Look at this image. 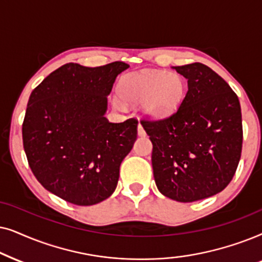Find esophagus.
<instances>
[{
	"instance_id": "esophagus-1",
	"label": "esophagus",
	"mask_w": 262,
	"mask_h": 262,
	"mask_svg": "<svg viewBox=\"0 0 262 262\" xmlns=\"http://www.w3.org/2000/svg\"><path fill=\"white\" fill-rule=\"evenodd\" d=\"M138 134H139V137H145V135H146L145 129L140 123H139V125H138Z\"/></svg>"
}]
</instances>
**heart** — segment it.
<instances>
[{
    "instance_id": "1",
    "label": "heart",
    "mask_w": 262,
    "mask_h": 262,
    "mask_svg": "<svg viewBox=\"0 0 262 262\" xmlns=\"http://www.w3.org/2000/svg\"><path fill=\"white\" fill-rule=\"evenodd\" d=\"M186 80L177 73L142 71L121 79V96H113V104L118 109H123L124 99L141 103V109L146 116L159 120L176 113L186 97Z\"/></svg>"
}]
</instances>
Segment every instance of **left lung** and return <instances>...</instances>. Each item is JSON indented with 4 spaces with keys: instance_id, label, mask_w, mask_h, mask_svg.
I'll use <instances>...</instances> for the list:
<instances>
[{
    "instance_id": "left-lung-1",
    "label": "left lung",
    "mask_w": 262,
    "mask_h": 262,
    "mask_svg": "<svg viewBox=\"0 0 262 262\" xmlns=\"http://www.w3.org/2000/svg\"><path fill=\"white\" fill-rule=\"evenodd\" d=\"M188 80V92L171 116L142 120L152 141L157 188L166 198L193 202L230 183L242 152L238 97L222 76L202 63L172 67Z\"/></svg>"
}]
</instances>
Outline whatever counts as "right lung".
<instances>
[{"instance_id": "right-lung-1", "label": "right lung", "mask_w": 262, "mask_h": 262, "mask_svg": "<svg viewBox=\"0 0 262 262\" xmlns=\"http://www.w3.org/2000/svg\"><path fill=\"white\" fill-rule=\"evenodd\" d=\"M128 68L120 61L95 68L67 63L31 93L23 123L29 165L45 189L71 204L96 205L116 189L138 121L111 123L105 113L115 80Z\"/></svg>"}]
</instances>
